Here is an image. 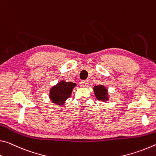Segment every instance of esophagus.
<instances>
[{
	"label": "esophagus",
	"instance_id": "34e87169",
	"mask_svg": "<svg viewBox=\"0 0 156 156\" xmlns=\"http://www.w3.org/2000/svg\"><path fill=\"white\" fill-rule=\"evenodd\" d=\"M80 85L81 87H87L88 85V81H81L80 82Z\"/></svg>",
	"mask_w": 156,
	"mask_h": 156
}]
</instances>
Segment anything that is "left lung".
I'll use <instances>...</instances> for the list:
<instances>
[{
    "label": "left lung",
    "instance_id": "1",
    "mask_svg": "<svg viewBox=\"0 0 156 156\" xmlns=\"http://www.w3.org/2000/svg\"><path fill=\"white\" fill-rule=\"evenodd\" d=\"M94 93L96 98L99 101H106L109 99V97L108 95V90L103 85L95 86L93 88Z\"/></svg>",
    "mask_w": 156,
    "mask_h": 156
}]
</instances>
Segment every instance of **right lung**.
Segmentation results:
<instances>
[{
  "label": "right lung",
  "instance_id": "obj_1",
  "mask_svg": "<svg viewBox=\"0 0 156 156\" xmlns=\"http://www.w3.org/2000/svg\"><path fill=\"white\" fill-rule=\"evenodd\" d=\"M76 86L75 83L66 82L64 80H61L50 88V99L54 104L62 106L66 99L70 98L73 88Z\"/></svg>",
  "mask_w": 156,
  "mask_h": 156
}]
</instances>
